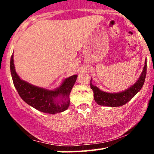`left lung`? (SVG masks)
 <instances>
[{
	"instance_id": "obj_1",
	"label": "left lung",
	"mask_w": 154,
	"mask_h": 154,
	"mask_svg": "<svg viewBox=\"0 0 154 154\" xmlns=\"http://www.w3.org/2000/svg\"><path fill=\"white\" fill-rule=\"evenodd\" d=\"M146 69H147V64H146V59L143 71L136 82L133 85H132L130 87L125 89V91L116 92V93H108V92L101 91L99 89V88L93 85L92 83L93 80L91 78V88L93 91V97H94L95 101L98 105L110 107L122 106L126 104L142 88L144 84L145 79H146Z\"/></svg>"
}]
</instances>
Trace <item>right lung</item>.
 <instances>
[{
    "instance_id": "1",
    "label": "right lung",
    "mask_w": 154,
    "mask_h": 154,
    "mask_svg": "<svg viewBox=\"0 0 154 154\" xmlns=\"http://www.w3.org/2000/svg\"><path fill=\"white\" fill-rule=\"evenodd\" d=\"M10 69L19 95L30 106L50 114L63 112L69 106V94L77 80V75L63 79L60 86L51 90L34 85L21 78L16 72L14 54L11 57Z\"/></svg>"
}]
</instances>
